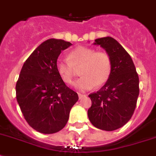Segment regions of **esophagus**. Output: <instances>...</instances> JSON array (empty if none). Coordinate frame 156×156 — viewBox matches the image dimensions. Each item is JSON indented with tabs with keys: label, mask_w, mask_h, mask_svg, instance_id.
<instances>
[{
	"label": "esophagus",
	"mask_w": 156,
	"mask_h": 156,
	"mask_svg": "<svg viewBox=\"0 0 156 156\" xmlns=\"http://www.w3.org/2000/svg\"><path fill=\"white\" fill-rule=\"evenodd\" d=\"M86 97V95H84V94H81V93H78V98L79 99H83V98Z\"/></svg>",
	"instance_id": "34e87169"
}]
</instances>
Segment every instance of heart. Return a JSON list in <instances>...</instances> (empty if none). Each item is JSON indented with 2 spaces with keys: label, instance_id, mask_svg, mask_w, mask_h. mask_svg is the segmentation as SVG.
<instances>
[{
  "label": "heart",
  "instance_id": "b5f03b06",
  "mask_svg": "<svg viewBox=\"0 0 156 156\" xmlns=\"http://www.w3.org/2000/svg\"><path fill=\"white\" fill-rule=\"evenodd\" d=\"M69 61L58 60L56 71L64 83L71 85L76 75L75 69L80 68L82 75L75 83V87L79 90H90L95 86L101 87L110 77L112 61L105 52H95L86 47H78L68 55Z\"/></svg>",
  "mask_w": 156,
  "mask_h": 156
}]
</instances>
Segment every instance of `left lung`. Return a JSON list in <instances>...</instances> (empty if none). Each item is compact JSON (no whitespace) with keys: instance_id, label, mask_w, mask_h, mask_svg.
I'll use <instances>...</instances> for the list:
<instances>
[{"instance_id":"left-lung-1","label":"left lung","mask_w":156,"mask_h":156,"mask_svg":"<svg viewBox=\"0 0 156 156\" xmlns=\"http://www.w3.org/2000/svg\"><path fill=\"white\" fill-rule=\"evenodd\" d=\"M106 50L112 61L110 77L97 92L91 93L89 120L96 128L112 131L128 122L139 95V78L129 54L112 37L95 40Z\"/></svg>"}]
</instances>
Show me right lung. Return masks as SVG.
I'll list each match as a JSON object with an SVG mask.
<instances>
[{
	"instance_id": "obj_1",
	"label": "right lung",
	"mask_w": 156,
	"mask_h": 156,
	"mask_svg": "<svg viewBox=\"0 0 156 156\" xmlns=\"http://www.w3.org/2000/svg\"><path fill=\"white\" fill-rule=\"evenodd\" d=\"M71 45L50 39L41 44L26 60L16 83V98L29 126L46 134L66 126L78 94L68 87L56 71L61 51Z\"/></svg>"
}]
</instances>
